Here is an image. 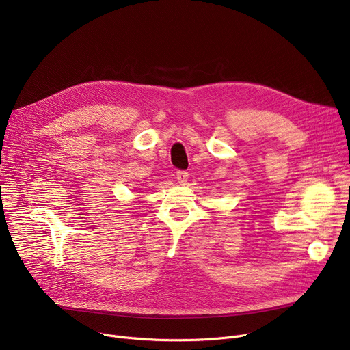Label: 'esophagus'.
<instances>
[{
	"label": "esophagus",
	"mask_w": 350,
	"mask_h": 350,
	"mask_svg": "<svg viewBox=\"0 0 350 350\" xmlns=\"http://www.w3.org/2000/svg\"><path fill=\"white\" fill-rule=\"evenodd\" d=\"M176 178H177L178 184L185 185L187 181H188V173H187L185 170H178V172L176 173Z\"/></svg>",
	"instance_id": "esophagus-1"
}]
</instances>
